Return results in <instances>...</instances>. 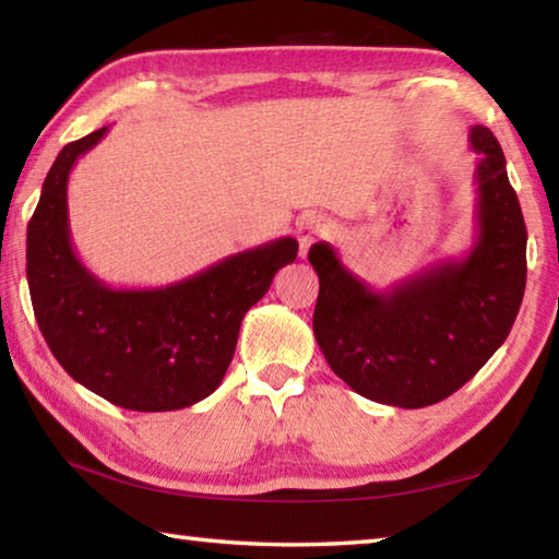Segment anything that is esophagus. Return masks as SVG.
Listing matches in <instances>:
<instances>
[{
    "label": "esophagus",
    "mask_w": 559,
    "mask_h": 559,
    "mask_svg": "<svg viewBox=\"0 0 559 559\" xmlns=\"http://www.w3.org/2000/svg\"><path fill=\"white\" fill-rule=\"evenodd\" d=\"M323 231H325V224H323V219H320V216H316V214L302 216V219L298 222L296 234H298L300 257H302V259L308 257V249H310V246H313V241H316L318 236L323 234Z\"/></svg>",
    "instance_id": "obj_1"
}]
</instances>
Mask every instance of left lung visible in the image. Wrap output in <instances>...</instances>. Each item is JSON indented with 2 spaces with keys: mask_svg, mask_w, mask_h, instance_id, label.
Wrapping results in <instances>:
<instances>
[{
  "mask_svg": "<svg viewBox=\"0 0 559 559\" xmlns=\"http://www.w3.org/2000/svg\"><path fill=\"white\" fill-rule=\"evenodd\" d=\"M476 239L443 259L374 290L325 241L308 261L320 290L313 333L330 370L367 400L421 409L447 400L506 343L525 293L527 231L506 155L493 132L473 126Z\"/></svg>",
  "mask_w": 559,
  "mask_h": 559,
  "instance_id": "left-lung-1",
  "label": "left lung"
}]
</instances>
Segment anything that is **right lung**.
Here are the masks:
<instances>
[{"label": "right lung", "mask_w": 559, "mask_h": 559, "mask_svg": "<svg viewBox=\"0 0 559 559\" xmlns=\"http://www.w3.org/2000/svg\"><path fill=\"white\" fill-rule=\"evenodd\" d=\"M108 128L66 145L26 229V281L46 345L75 382L132 412L185 409L229 367L246 310L296 261L293 236L159 288H112L83 266L69 229V175Z\"/></svg>", "instance_id": "1"}]
</instances>
